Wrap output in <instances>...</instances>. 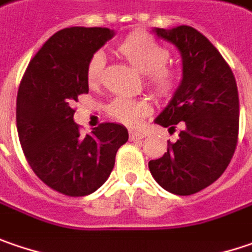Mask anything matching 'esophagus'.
<instances>
[{"label": "esophagus", "mask_w": 252, "mask_h": 252, "mask_svg": "<svg viewBox=\"0 0 252 252\" xmlns=\"http://www.w3.org/2000/svg\"><path fill=\"white\" fill-rule=\"evenodd\" d=\"M146 134L142 132H136V130H130L129 132V139L130 140H139V139H143Z\"/></svg>", "instance_id": "esophagus-1"}]
</instances>
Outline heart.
Here are the masks:
<instances>
[{"label": "heart", "mask_w": 252, "mask_h": 252, "mask_svg": "<svg viewBox=\"0 0 252 252\" xmlns=\"http://www.w3.org/2000/svg\"><path fill=\"white\" fill-rule=\"evenodd\" d=\"M118 52L132 66L145 76V85L158 97H170L177 88V73L166 63L169 51L146 32L134 31L123 38L118 45ZM105 70V57L102 52L94 54L86 65V81L89 86H97ZM107 115L125 125H136L149 115L152 107L146 99L115 97L106 107Z\"/></svg>", "instance_id": "heart-1"}]
</instances>
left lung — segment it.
Masks as SVG:
<instances>
[{"mask_svg": "<svg viewBox=\"0 0 252 252\" xmlns=\"http://www.w3.org/2000/svg\"><path fill=\"white\" fill-rule=\"evenodd\" d=\"M153 32L182 55L183 78L169 105L155 119L163 127L180 123L179 140L149 161L153 179L170 193L190 195L214 183L233 158L240 103L233 72L217 48L191 27Z\"/></svg>", "mask_w": 252, "mask_h": 252, "instance_id": "left-lung-1", "label": "left lung"}]
</instances>
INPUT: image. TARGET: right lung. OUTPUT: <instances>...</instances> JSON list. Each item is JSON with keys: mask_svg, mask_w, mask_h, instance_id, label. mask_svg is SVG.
Wrapping results in <instances>:
<instances>
[{"mask_svg": "<svg viewBox=\"0 0 252 252\" xmlns=\"http://www.w3.org/2000/svg\"><path fill=\"white\" fill-rule=\"evenodd\" d=\"M113 35V30L100 27L58 31L32 58L19 85L17 129L24 155L46 186L65 195L96 191L129 139L123 125L109 122L82 136L70 107L89 92L88 61Z\"/></svg>", "mask_w": 252, "mask_h": 252, "instance_id": "add662e5", "label": "right lung"}]
</instances>
